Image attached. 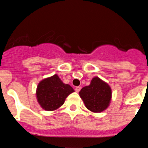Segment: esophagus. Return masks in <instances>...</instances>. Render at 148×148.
I'll return each mask as SVG.
<instances>
[{
  "mask_svg": "<svg viewBox=\"0 0 148 148\" xmlns=\"http://www.w3.org/2000/svg\"><path fill=\"white\" fill-rule=\"evenodd\" d=\"M81 89H82V87H79V86H78V87H75V91H76L77 92H78L81 90Z\"/></svg>",
  "mask_w": 148,
  "mask_h": 148,
  "instance_id": "obj_1",
  "label": "esophagus"
}]
</instances>
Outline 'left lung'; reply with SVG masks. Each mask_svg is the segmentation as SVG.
Segmentation results:
<instances>
[{
	"instance_id": "obj_1",
	"label": "left lung",
	"mask_w": 148,
	"mask_h": 148,
	"mask_svg": "<svg viewBox=\"0 0 148 148\" xmlns=\"http://www.w3.org/2000/svg\"><path fill=\"white\" fill-rule=\"evenodd\" d=\"M111 94L110 86L98 77L92 78L90 85L83 87L79 92L86 108L95 113H100L107 109Z\"/></svg>"
}]
</instances>
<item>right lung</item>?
Here are the masks:
<instances>
[{"mask_svg": "<svg viewBox=\"0 0 148 148\" xmlns=\"http://www.w3.org/2000/svg\"><path fill=\"white\" fill-rule=\"evenodd\" d=\"M74 90L64 84L57 75L45 78L38 84L36 91L38 101L43 109L52 111L58 109Z\"/></svg>", "mask_w": 148, "mask_h": 148, "instance_id": "add662e5", "label": "right lung"}]
</instances>
